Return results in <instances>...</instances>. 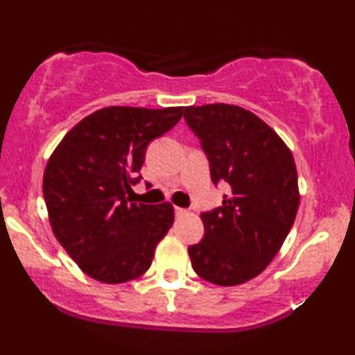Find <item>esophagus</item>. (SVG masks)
I'll return each instance as SVG.
<instances>
[{
    "label": "esophagus",
    "mask_w": 355,
    "mask_h": 355,
    "mask_svg": "<svg viewBox=\"0 0 355 355\" xmlns=\"http://www.w3.org/2000/svg\"><path fill=\"white\" fill-rule=\"evenodd\" d=\"M187 214H189L187 209H184V207H175V216H177V218H182V216H187Z\"/></svg>",
    "instance_id": "34e87169"
}]
</instances>
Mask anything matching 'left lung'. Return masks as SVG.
<instances>
[{
  "mask_svg": "<svg viewBox=\"0 0 355 355\" xmlns=\"http://www.w3.org/2000/svg\"><path fill=\"white\" fill-rule=\"evenodd\" d=\"M184 119L207 156L212 184L230 189L221 206L200 214L204 236L189 246L192 268L212 284H243L272 262L296 219L294 158L275 130L241 107H185Z\"/></svg>",
  "mask_w": 355,
  "mask_h": 355,
  "instance_id": "1",
  "label": "left lung"
}]
</instances>
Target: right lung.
Wrapping results in <instances>:
<instances>
[{
  "instance_id": "1",
  "label": "right lung",
  "mask_w": 355,
  "mask_h": 355,
  "mask_svg": "<svg viewBox=\"0 0 355 355\" xmlns=\"http://www.w3.org/2000/svg\"><path fill=\"white\" fill-rule=\"evenodd\" d=\"M184 107H107L62 137L44 171V200L55 238L85 274L107 284L148 270L173 225L171 204L130 202L151 141L182 119Z\"/></svg>"
}]
</instances>
